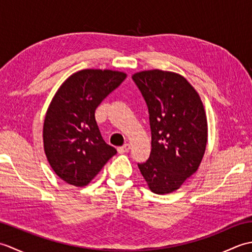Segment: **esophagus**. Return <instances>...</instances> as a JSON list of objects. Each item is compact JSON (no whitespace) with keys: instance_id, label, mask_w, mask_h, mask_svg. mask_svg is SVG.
<instances>
[{"instance_id":"obj_1","label":"esophagus","mask_w":252,"mask_h":252,"mask_svg":"<svg viewBox=\"0 0 252 252\" xmlns=\"http://www.w3.org/2000/svg\"><path fill=\"white\" fill-rule=\"evenodd\" d=\"M131 148V145L129 143H126L125 145H122L120 147H118V152H119L120 154H123V153H126L129 152V149Z\"/></svg>"}]
</instances>
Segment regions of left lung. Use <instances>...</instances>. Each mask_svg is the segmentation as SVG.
<instances>
[{
    "mask_svg": "<svg viewBox=\"0 0 252 252\" xmlns=\"http://www.w3.org/2000/svg\"><path fill=\"white\" fill-rule=\"evenodd\" d=\"M146 101L152 152L138 163L155 194H170L194 174L206 151L208 126L196 90L178 73L159 69L132 76Z\"/></svg>",
    "mask_w": 252,
    "mask_h": 252,
    "instance_id": "left-lung-1",
    "label": "left lung"
}]
</instances>
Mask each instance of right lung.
Masks as SVG:
<instances>
[{
  "mask_svg": "<svg viewBox=\"0 0 252 252\" xmlns=\"http://www.w3.org/2000/svg\"><path fill=\"white\" fill-rule=\"evenodd\" d=\"M126 78L120 71L84 69L69 77L53 97L43 126L44 152L66 183L88 185L117 154L101 137L95 110Z\"/></svg>",
  "mask_w": 252,
  "mask_h": 252,
  "instance_id": "add662e5",
  "label": "right lung"
}]
</instances>
